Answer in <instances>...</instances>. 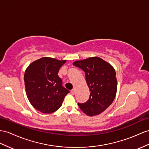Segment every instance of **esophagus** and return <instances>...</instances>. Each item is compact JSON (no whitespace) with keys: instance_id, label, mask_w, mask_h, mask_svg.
I'll use <instances>...</instances> for the list:
<instances>
[{"instance_id":"1","label":"esophagus","mask_w":149,"mask_h":149,"mask_svg":"<svg viewBox=\"0 0 149 149\" xmlns=\"http://www.w3.org/2000/svg\"><path fill=\"white\" fill-rule=\"evenodd\" d=\"M71 93H72V95H74V94H75V89H72V90L71 91Z\"/></svg>"}]
</instances>
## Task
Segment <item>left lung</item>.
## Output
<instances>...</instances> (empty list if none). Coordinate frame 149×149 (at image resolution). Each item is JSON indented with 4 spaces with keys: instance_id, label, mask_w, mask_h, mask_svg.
Returning a JSON list of instances; mask_svg holds the SVG:
<instances>
[{
    "instance_id": "left-lung-1",
    "label": "left lung",
    "mask_w": 149,
    "mask_h": 149,
    "mask_svg": "<svg viewBox=\"0 0 149 149\" xmlns=\"http://www.w3.org/2000/svg\"><path fill=\"white\" fill-rule=\"evenodd\" d=\"M73 65L85 72L86 81L91 92L88 101L78 103L79 108L89 116L102 113L112 104L116 96L115 70L111 65L97 56L75 61Z\"/></svg>"
}]
</instances>
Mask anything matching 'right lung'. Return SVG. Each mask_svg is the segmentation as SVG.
<instances>
[{
  "label": "right lung",
  "mask_w": 149,
  "mask_h": 149,
  "mask_svg": "<svg viewBox=\"0 0 149 149\" xmlns=\"http://www.w3.org/2000/svg\"><path fill=\"white\" fill-rule=\"evenodd\" d=\"M66 60L43 57L34 61L26 69L24 81L30 103L43 113H52L62 104L69 91L62 86L58 75Z\"/></svg>",
  "instance_id": "add662e5"
}]
</instances>
